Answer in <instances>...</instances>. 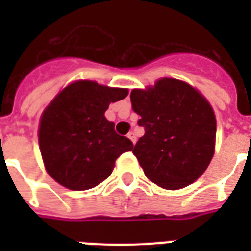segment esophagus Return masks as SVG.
<instances>
[{
	"label": "esophagus",
	"mask_w": 251,
	"mask_h": 251,
	"mask_svg": "<svg viewBox=\"0 0 251 251\" xmlns=\"http://www.w3.org/2000/svg\"><path fill=\"white\" fill-rule=\"evenodd\" d=\"M127 138H129L130 141L133 142L134 145H135V142H137V138H135V134H134L133 131H130V133L127 134Z\"/></svg>",
	"instance_id": "obj_1"
}]
</instances>
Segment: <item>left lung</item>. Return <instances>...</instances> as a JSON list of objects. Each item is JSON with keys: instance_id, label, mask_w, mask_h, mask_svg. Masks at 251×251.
Returning a JSON list of instances; mask_svg holds the SVG:
<instances>
[{"instance_id": "left-lung-1", "label": "left lung", "mask_w": 251, "mask_h": 251, "mask_svg": "<svg viewBox=\"0 0 251 251\" xmlns=\"http://www.w3.org/2000/svg\"><path fill=\"white\" fill-rule=\"evenodd\" d=\"M145 135L134 146L146 177L177 190L204 173L214 156L216 120L210 102L182 80L163 78L130 94Z\"/></svg>"}]
</instances>
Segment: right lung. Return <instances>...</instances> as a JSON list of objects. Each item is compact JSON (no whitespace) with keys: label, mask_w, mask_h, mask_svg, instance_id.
I'll return each mask as SVG.
<instances>
[{"label":"right lung","mask_w":251,"mask_h":251,"mask_svg":"<svg viewBox=\"0 0 251 251\" xmlns=\"http://www.w3.org/2000/svg\"><path fill=\"white\" fill-rule=\"evenodd\" d=\"M126 88H110L92 80L69 84L41 116L39 146L45 169L70 190L98 186L113 171L133 142L114 131L104 116L110 102L125 99Z\"/></svg>","instance_id":"1"}]
</instances>
